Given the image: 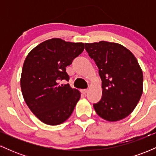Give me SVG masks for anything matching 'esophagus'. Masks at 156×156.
<instances>
[{"label":"esophagus","mask_w":156,"mask_h":156,"mask_svg":"<svg viewBox=\"0 0 156 156\" xmlns=\"http://www.w3.org/2000/svg\"><path fill=\"white\" fill-rule=\"evenodd\" d=\"M87 92H88V89H82L81 90V93L83 94H86Z\"/></svg>","instance_id":"34e87169"}]
</instances>
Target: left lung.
Returning <instances> with one entry per match:
<instances>
[{"label": "left lung", "instance_id": "1", "mask_svg": "<svg viewBox=\"0 0 156 156\" xmlns=\"http://www.w3.org/2000/svg\"><path fill=\"white\" fill-rule=\"evenodd\" d=\"M84 45L102 80V98L93 105L94 110L107 121L124 119L136 108L143 92V73L137 59L118 43L101 41Z\"/></svg>", "mask_w": 156, "mask_h": 156}]
</instances>
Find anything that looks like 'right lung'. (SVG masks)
Wrapping results in <instances>:
<instances>
[{"label":"right lung","mask_w":156,"mask_h":156,"mask_svg":"<svg viewBox=\"0 0 156 156\" xmlns=\"http://www.w3.org/2000/svg\"><path fill=\"white\" fill-rule=\"evenodd\" d=\"M84 49L82 42H65L59 38L44 41L34 48L25 60L20 87L25 102L40 121L60 125L70 117L80 93L72 89L66 67Z\"/></svg>","instance_id":"1"}]
</instances>
